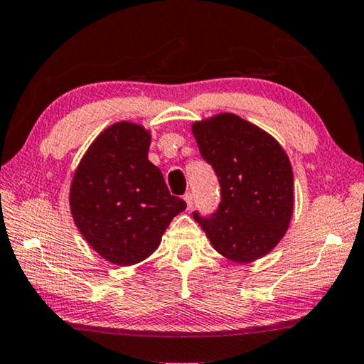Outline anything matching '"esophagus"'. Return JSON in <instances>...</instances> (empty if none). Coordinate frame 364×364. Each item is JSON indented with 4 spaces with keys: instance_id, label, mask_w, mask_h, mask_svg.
Segmentation results:
<instances>
[{
    "instance_id": "obj_1",
    "label": "esophagus",
    "mask_w": 364,
    "mask_h": 364,
    "mask_svg": "<svg viewBox=\"0 0 364 364\" xmlns=\"http://www.w3.org/2000/svg\"><path fill=\"white\" fill-rule=\"evenodd\" d=\"M183 201H185V204H187V209L188 210L193 208V195H191V193H185L183 195Z\"/></svg>"
}]
</instances>
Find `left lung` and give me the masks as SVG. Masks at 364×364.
Returning <instances> with one entry per match:
<instances>
[{
  "label": "left lung",
  "mask_w": 364,
  "mask_h": 364,
  "mask_svg": "<svg viewBox=\"0 0 364 364\" xmlns=\"http://www.w3.org/2000/svg\"><path fill=\"white\" fill-rule=\"evenodd\" d=\"M203 159L222 187L215 214H193L212 247L236 263L267 255L285 236L293 215V169L289 155L253 123L222 112L191 125Z\"/></svg>",
  "instance_id": "obj_1"
}]
</instances>
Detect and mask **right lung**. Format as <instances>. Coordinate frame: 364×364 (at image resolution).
I'll use <instances>...</instances> for the list:
<instances>
[{
    "label": "right lung",
    "instance_id": "1",
    "mask_svg": "<svg viewBox=\"0 0 364 364\" xmlns=\"http://www.w3.org/2000/svg\"><path fill=\"white\" fill-rule=\"evenodd\" d=\"M149 147L150 129L117 122L97 136L74 171L73 220L88 245L112 264L149 258L171 220L187 208L149 161Z\"/></svg>",
    "mask_w": 364,
    "mask_h": 364
}]
</instances>
